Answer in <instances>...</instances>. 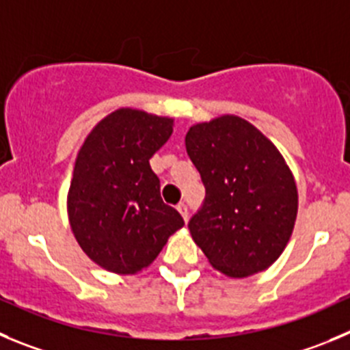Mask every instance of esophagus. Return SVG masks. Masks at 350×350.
<instances>
[{"label": "esophagus", "instance_id": "esophagus-1", "mask_svg": "<svg viewBox=\"0 0 350 350\" xmlns=\"http://www.w3.org/2000/svg\"><path fill=\"white\" fill-rule=\"evenodd\" d=\"M176 208H178V212H179V214H181L183 215V219H188V207H186V204H185V202H181V204H178V205H176Z\"/></svg>", "mask_w": 350, "mask_h": 350}]
</instances>
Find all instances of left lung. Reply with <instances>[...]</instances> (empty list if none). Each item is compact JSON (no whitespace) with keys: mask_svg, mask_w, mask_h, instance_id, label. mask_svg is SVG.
Here are the masks:
<instances>
[{"mask_svg":"<svg viewBox=\"0 0 350 350\" xmlns=\"http://www.w3.org/2000/svg\"><path fill=\"white\" fill-rule=\"evenodd\" d=\"M185 145L205 186L204 205L188 224L193 241L230 278L267 269L285 250L299 208L280 150L238 116L195 124Z\"/></svg>","mask_w":350,"mask_h":350,"instance_id":"obj_1","label":"left lung"}]
</instances>
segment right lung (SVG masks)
Masks as SVG:
<instances>
[{
  "label": "right lung",
  "mask_w": 350,
  "mask_h": 350,
  "mask_svg": "<svg viewBox=\"0 0 350 350\" xmlns=\"http://www.w3.org/2000/svg\"><path fill=\"white\" fill-rule=\"evenodd\" d=\"M174 119L117 109L91 129L77 153L67 195L70 230L103 269L136 274L185 226L160 198L150 159L172 135Z\"/></svg>",
  "instance_id": "obj_1"
}]
</instances>
